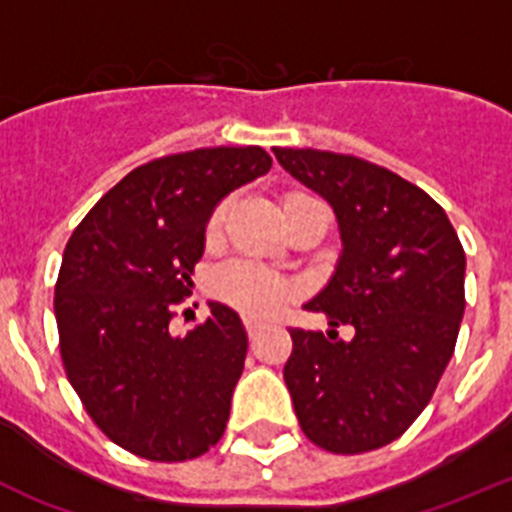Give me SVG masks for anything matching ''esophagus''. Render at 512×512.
I'll return each mask as SVG.
<instances>
[{
  "instance_id": "34e87169",
  "label": "esophagus",
  "mask_w": 512,
  "mask_h": 512,
  "mask_svg": "<svg viewBox=\"0 0 512 512\" xmlns=\"http://www.w3.org/2000/svg\"><path fill=\"white\" fill-rule=\"evenodd\" d=\"M245 329H247V334H250V339H255V334L260 331V324H257V321H252V319H247Z\"/></svg>"
}]
</instances>
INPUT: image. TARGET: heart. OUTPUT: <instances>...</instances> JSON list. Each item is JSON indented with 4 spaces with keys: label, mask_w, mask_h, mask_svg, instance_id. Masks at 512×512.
<instances>
[{
    "label": "heart",
    "mask_w": 512,
    "mask_h": 512,
    "mask_svg": "<svg viewBox=\"0 0 512 512\" xmlns=\"http://www.w3.org/2000/svg\"><path fill=\"white\" fill-rule=\"evenodd\" d=\"M229 204H219L206 224L209 237H219ZM211 293L250 319H270L293 298V285L280 275L250 262H232L211 275Z\"/></svg>",
    "instance_id": "b5f03b06"
}]
</instances>
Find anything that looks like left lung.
<instances>
[{
  "mask_svg": "<svg viewBox=\"0 0 512 512\" xmlns=\"http://www.w3.org/2000/svg\"><path fill=\"white\" fill-rule=\"evenodd\" d=\"M285 173L334 209L342 252L303 303L331 329H290L285 385L303 434L334 454L398 439L428 405L464 316V250L426 191L352 155L273 147ZM349 323L344 343L333 326Z\"/></svg>",
  "mask_w": 512,
  "mask_h": 512,
  "instance_id": "8db88e82",
  "label": "left lung"
}]
</instances>
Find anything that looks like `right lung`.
I'll list each match as a JSON object with an SVG mask.
<instances>
[{
  "mask_svg": "<svg viewBox=\"0 0 512 512\" xmlns=\"http://www.w3.org/2000/svg\"><path fill=\"white\" fill-rule=\"evenodd\" d=\"M270 165L257 145L153 160L104 193L68 239L55 283L63 367L96 426L137 457L186 462L222 439L245 370L242 319L219 301L186 336L170 319L191 296L214 209Z\"/></svg>",
  "mask_w": 512,
  "mask_h": 512,
  "instance_id": "right-lung-1",
  "label": "right lung"
}]
</instances>
